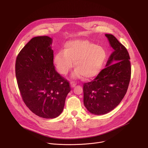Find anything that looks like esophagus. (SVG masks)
<instances>
[{"mask_svg": "<svg viewBox=\"0 0 148 148\" xmlns=\"http://www.w3.org/2000/svg\"><path fill=\"white\" fill-rule=\"evenodd\" d=\"M70 85H71V87H74L77 85V83L75 82H74V81H71Z\"/></svg>", "mask_w": 148, "mask_h": 148, "instance_id": "1", "label": "esophagus"}]
</instances>
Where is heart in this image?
<instances>
[{
  "mask_svg": "<svg viewBox=\"0 0 148 148\" xmlns=\"http://www.w3.org/2000/svg\"><path fill=\"white\" fill-rule=\"evenodd\" d=\"M107 58V53L101 46L87 40H75L67 42L62 51L57 53L54 62L58 71L66 75L73 66L76 69L74 77L91 78L102 69Z\"/></svg>",
  "mask_w": 148,
  "mask_h": 148,
  "instance_id": "1",
  "label": "heart"
}]
</instances>
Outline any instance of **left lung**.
<instances>
[{"mask_svg":"<svg viewBox=\"0 0 148 148\" xmlns=\"http://www.w3.org/2000/svg\"><path fill=\"white\" fill-rule=\"evenodd\" d=\"M114 51L106 67L92 81L83 85L84 104L95 115L107 114L117 107L127 91L131 75L127 49L112 34H105Z\"/></svg>","mask_w":148,"mask_h":148,"instance_id":"1","label":"left lung"}]
</instances>
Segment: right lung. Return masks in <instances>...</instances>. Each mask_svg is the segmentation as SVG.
I'll list each match as a JSON object with an SVG mask.
<instances>
[{
    "instance_id": "right-lung-1",
    "label": "right lung",
    "mask_w": 148,
    "mask_h": 148,
    "mask_svg": "<svg viewBox=\"0 0 148 148\" xmlns=\"http://www.w3.org/2000/svg\"><path fill=\"white\" fill-rule=\"evenodd\" d=\"M52 38H32L17 56L15 73L23 101L36 115L47 119L59 116L71 91L69 82L55 70Z\"/></svg>"
}]
</instances>
